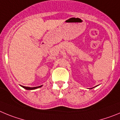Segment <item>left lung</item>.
Here are the masks:
<instances>
[{
	"label": "left lung",
	"instance_id": "1",
	"mask_svg": "<svg viewBox=\"0 0 120 120\" xmlns=\"http://www.w3.org/2000/svg\"><path fill=\"white\" fill-rule=\"evenodd\" d=\"M92 88H90V89H92Z\"/></svg>",
	"mask_w": 120,
	"mask_h": 120
}]
</instances>
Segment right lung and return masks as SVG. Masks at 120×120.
Listing matches in <instances>:
<instances>
[{"label": "right lung", "instance_id": "right-lung-1", "mask_svg": "<svg viewBox=\"0 0 120 120\" xmlns=\"http://www.w3.org/2000/svg\"><path fill=\"white\" fill-rule=\"evenodd\" d=\"M42 86H39V87H24V86H21L22 88H25V89L27 90H34V89H36V88H40V87H41Z\"/></svg>", "mask_w": 120, "mask_h": 120}]
</instances>
